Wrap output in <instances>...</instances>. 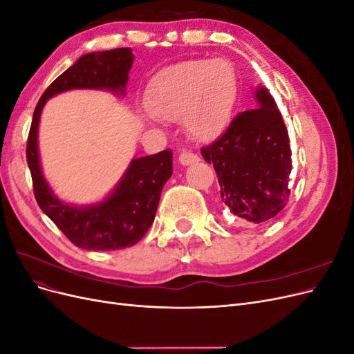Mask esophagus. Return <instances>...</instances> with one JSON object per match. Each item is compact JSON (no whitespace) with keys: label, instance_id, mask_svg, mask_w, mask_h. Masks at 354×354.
<instances>
[{"label":"esophagus","instance_id":"1","mask_svg":"<svg viewBox=\"0 0 354 354\" xmlns=\"http://www.w3.org/2000/svg\"><path fill=\"white\" fill-rule=\"evenodd\" d=\"M198 160H199V158H198L195 153L187 152V151L181 152V153L178 155V162H180L181 165H192V164L198 162Z\"/></svg>","mask_w":354,"mask_h":354}]
</instances>
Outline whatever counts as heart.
Wrapping results in <instances>:
<instances>
[{"mask_svg":"<svg viewBox=\"0 0 354 354\" xmlns=\"http://www.w3.org/2000/svg\"><path fill=\"white\" fill-rule=\"evenodd\" d=\"M238 77L226 60L192 59L160 69L149 82L146 104L164 121H181L196 140H212L230 122Z\"/></svg>","mask_w":354,"mask_h":354,"instance_id":"b5f03b06","label":"heart"}]
</instances>
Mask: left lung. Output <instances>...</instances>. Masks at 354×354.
<instances>
[{"instance_id":"1","label":"left lung","mask_w":354,"mask_h":354,"mask_svg":"<svg viewBox=\"0 0 354 354\" xmlns=\"http://www.w3.org/2000/svg\"><path fill=\"white\" fill-rule=\"evenodd\" d=\"M257 102L259 108L238 113L201 153L214 165L221 201L230 212L260 224L276 217L288 203L292 153L282 113L270 93L259 88Z\"/></svg>"}]
</instances>
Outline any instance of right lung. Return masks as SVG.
Returning a JSON list of instances; mask_svg holds the SVG:
<instances>
[{
  "mask_svg": "<svg viewBox=\"0 0 354 354\" xmlns=\"http://www.w3.org/2000/svg\"><path fill=\"white\" fill-rule=\"evenodd\" d=\"M133 59L128 47L90 53L80 57L48 85L32 118L26 160L35 199L42 212L47 214L62 233L75 246L84 250H122L145 236L155 220L160 192L173 174V152L167 149L156 155L133 159L113 194L99 205L69 207L53 195L41 173L37 143L41 111L51 95L72 88L124 91Z\"/></svg>",
  "mask_w": 354,
  "mask_h": 354,
  "instance_id": "obj_1",
  "label": "right lung"
}]
</instances>
